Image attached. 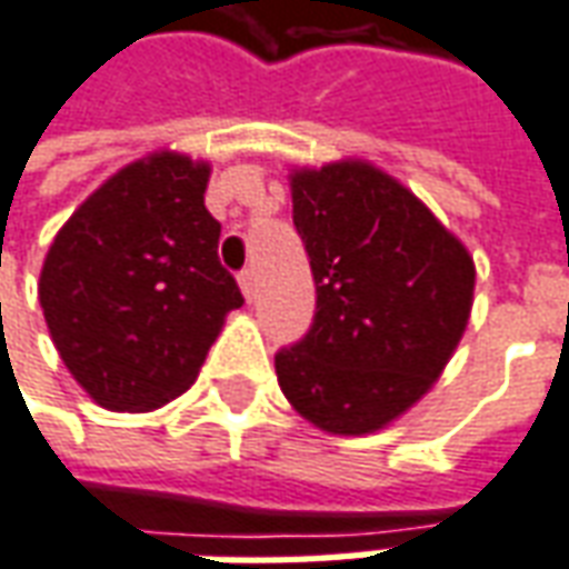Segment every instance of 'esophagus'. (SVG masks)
<instances>
[{"label": "esophagus", "instance_id": "1", "mask_svg": "<svg viewBox=\"0 0 569 569\" xmlns=\"http://www.w3.org/2000/svg\"><path fill=\"white\" fill-rule=\"evenodd\" d=\"M237 280H240V289H243V296L252 301V296H256V271H252V268H243Z\"/></svg>", "mask_w": 569, "mask_h": 569}]
</instances>
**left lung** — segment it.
<instances>
[{"instance_id": "left-lung-1", "label": "left lung", "mask_w": 569, "mask_h": 569, "mask_svg": "<svg viewBox=\"0 0 569 569\" xmlns=\"http://www.w3.org/2000/svg\"><path fill=\"white\" fill-rule=\"evenodd\" d=\"M311 258V329L273 353L289 403L332 435H369L431 388L462 339L475 264L395 178L367 162L292 174Z\"/></svg>"}]
</instances>
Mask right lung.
<instances>
[{
    "label": "right lung",
    "instance_id": "obj_1",
    "mask_svg": "<svg viewBox=\"0 0 569 569\" xmlns=\"http://www.w3.org/2000/svg\"><path fill=\"white\" fill-rule=\"evenodd\" d=\"M209 166L160 153L117 172L54 237L39 301L54 348L101 407L141 412L188 391L243 292L218 261Z\"/></svg>",
    "mask_w": 569,
    "mask_h": 569
}]
</instances>
